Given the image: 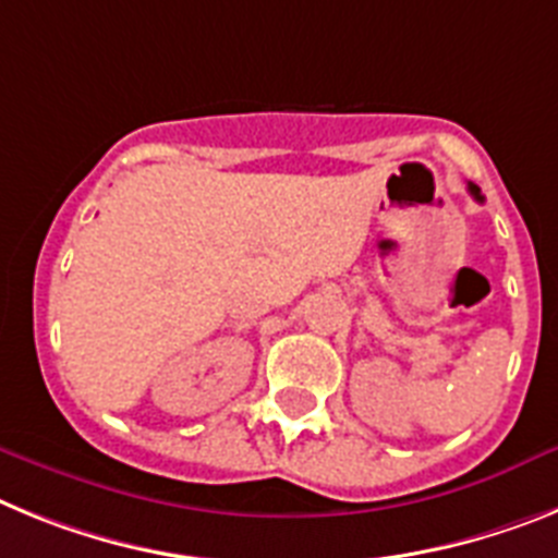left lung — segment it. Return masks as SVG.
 Here are the masks:
<instances>
[{
    "instance_id": "obj_1",
    "label": "left lung",
    "mask_w": 558,
    "mask_h": 558,
    "mask_svg": "<svg viewBox=\"0 0 558 558\" xmlns=\"http://www.w3.org/2000/svg\"><path fill=\"white\" fill-rule=\"evenodd\" d=\"M469 193H472V196L477 198V202H483V193H481V187H477V185H469Z\"/></svg>"
}]
</instances>
